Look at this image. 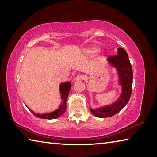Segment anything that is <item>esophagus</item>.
I'll use <instances>...</instances> for the list:
<instances>
[{"label": "esophagus", "instance_id": "1", "mask_svg": "<svg viewBox=\"0 0 157 157\" xmlns=\"http://www.w3.org/2000/svg\"><path fill=\"white\" fill-rule=\"evenodd\" d=\"M84 79V76L82 75H78L76 76L75 80H82Z\"/></svg>", "mask_w": 157, "mask_h": 157}]
</instances>
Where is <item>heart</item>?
<instances>
[{"label": "heart", "instance_id": "1", "mask_svg": "<svg viewBox=\"0 0 157 157\" xmlns=\"http://www.w3.org/2000/svg\"><path fill=\"white\" fill-rule=\"evenodd\" d=\"M100 51V49L95 46H91L85 48L83 50V54L86 56H94V55L98 54Z\"/></svg>", "mask_w": 157, "mask_h": 157}]
</instances>
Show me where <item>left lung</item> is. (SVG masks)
Instances as JSON below:
<instances>
[{
	"mask_svg": "<svg viewBox=\"0 0 157 157\" xmlns=\"http://www.w3.org/2000/svg\"><path fill=\"white\" fill-rule=\"evenodd\" d=\"M107 62L111 67L116 68L118 78V84L121 86V94L112 104L98 108L90 109L94 116L98 118L113 116L124 107L129 102L132 94L133 72L128 55L125 50L118 48L117 55L109 57Z\"/></svg>",
	"mask_w": 157,
	"mask_h": 157,
	"instance_id": "obj_1",
	"label": "left lung"
}]
</instances>
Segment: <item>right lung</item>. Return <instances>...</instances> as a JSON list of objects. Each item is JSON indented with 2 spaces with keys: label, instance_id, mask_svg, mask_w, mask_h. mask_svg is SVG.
<instances>
[{
  "label": "right lung",
  "instance_id": "add662e5",
  "mask_svg": "<svg viewBox=\"0 0 157 157\" xmlns=\"http://www.w3.org/2000/svg\"><path fill=\"white\" fill-rule=\"evenodd\" d=\"M71 88V84L70 82H65L61 83L59 85V91L61 94V98H62V103H61L59 107H58L57 109L55 110L54 111H52V112L47 113H38L34 112L33 111H32L30 109H29L27 107L29 110H30L32 113H33L34 116L38 117V118H44V119H55L62 116L63 113L65 112L66 109V100H67L69 91H70Z\"/></svg>",
  "mask_w": 157,
  "mask_h": 157
}]
</instances>
